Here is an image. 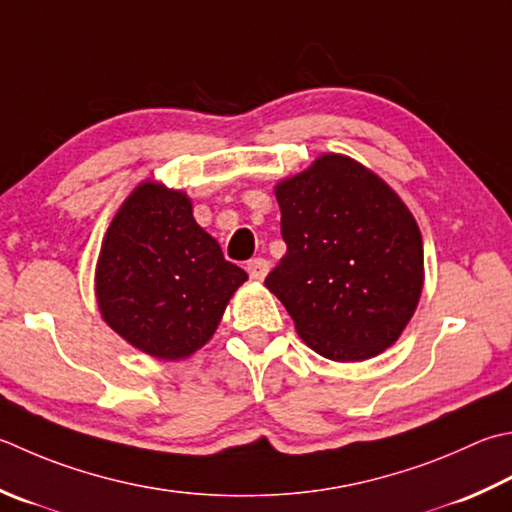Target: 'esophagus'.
<instances>
[{
    "mask_svg": "<svg viewBox=\"0 0 512 512\" xmlns=\"http://www.w3.org/2000/svg\"><path fill=\"white\" fill-rule=\"evenodd\" d=\"M268 268H270V264L266 262L264 257H257V259H250L248 262V266H246V270H248V275H250V279H255V282H262V279L268 275Z\"/></svg>",
    "mask_w": 512,
    "mask_h": 512,
    "instance_id": "34e87169",
    "label": "esophagus"
}]
</instances>
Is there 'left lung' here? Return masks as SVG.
I'll list each match as a JSON object with an SVG mask.
<instances>
[{"label":"left lung","instance_id":"1","mask_svg":"<svg viewBox=\"0 0 512 512\" xmlns=\"http://www.w3.org/2000/svg\"><path fill=\"white\" fill-rule=\"evenodd\" d=\"M286 255L266 288L297 335L333 362H364L393 346L424 288V244L413 213L357 159L319 155L279 179Z\"/></svg>","mask_w":512,"mask_h":512}]
</instances>
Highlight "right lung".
Masks as SVG:
<instances>
[{"label":"right lung","instance_id":"right-lung-1","mask_svg":"<svg viewBox=\"0 0 512 512\" xmlns=\"http://www.w3.org/2000/svg\"><path fill=\"white\" fill-rule=\"evenodd\" d=\"M246 279L195 222L184 190L146 179L102 239L95 297L104 322L130 346L177 362L210 342Z\"/></svg>","mask_w":512,"mask_h":512}]
</instances>
